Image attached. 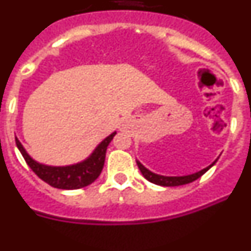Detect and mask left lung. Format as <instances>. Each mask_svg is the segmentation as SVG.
Listing matches in <instances>:
<instances>
[{
	"label": "left lung",
	"mask_w": 251,
	"mask_h": 251,
	"mask_svg": "<svg viewBox=\"0 0 251 251\" xmlns=\"http://www.w3.org/2000/svg\"><path fill=\"white\" fill-rule=\"evenodd\" d=\"M217 159L219 158L215 159L211 165L202 168L201 171H197V172H195V174H191V175H186V176H163V175L154 174V172H152V171H150L148 168H146L145 166L142 165L138 159H137V165H138V168L142 172V175H143L145 178L148 179L150 182L158 186H165V187H172V186H181V185H186V183L194 182L195 179L200 178L203 174H206V172H207V171L210 170L215 163H216Z\"/></svg>",
	"instance_id": "obj_1"
}]
</instances>
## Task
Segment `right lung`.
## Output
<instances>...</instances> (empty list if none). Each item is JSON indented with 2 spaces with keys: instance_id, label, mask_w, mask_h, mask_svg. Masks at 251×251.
<instances>
[{
  "instance_id": "add662e5",
  "label": "right lung",
  "mask_w": 251,
  "mask_h": 251,
  "mask_svg": "<svg viewBox=\"0 0 251 251\" xmlns=\"http://www.w3.org/2000/svg\"><path fill=\"white\" fill-rule=\"evenodd\" d=\"M115 134L117 132H113L105 137L90 153L89 157L74 165L68 166H49L40 163L28 154L27 151L17 138L16 145L22 157L25 158L26 163L43 181L60 190H76L93 183L101 174L105 161L106 148Z\"/></svg>"
}]
</instances>
